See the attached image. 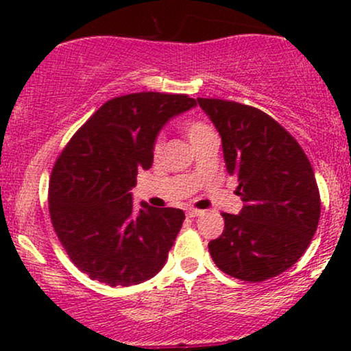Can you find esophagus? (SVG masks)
<instances>
[{
    "mask_svg": "<svg viewBox=\"0 0 351 351\" xmlns=\"http://www.w3.org/2000/svg\"><path fill=\"white\" fill-rule=\"evenodd\" d=\"M201 215H203V211H199V209L189 208L188 211H186V216H188V217H198V216H201Z\"/></svg>",
    "mask_w": 351,
    "mask_h": 351,
    "instance_id": "esophagus-1",
    "label": "esophagus"
}]
</instances>
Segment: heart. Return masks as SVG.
<instances>
[{
    "label": "heart",
    "instance_id": "heart-1",
    "mask_svg": "<svg viewBox=\"0 0 351 351\" xmlns=\"http://www.w3.org/2000/svg\"><path fill=\"white\" fill-rule=\"evenodd\" d=\"M184 134H186L189 143L193 145L199 142V140L204 138L206 135L213 134V130L206 123L201 122V120H188V122L184 123ZM160 150H162V138L156 140L155 143V153H160Z\"/></svg>",
    "mask_w": 351,
    "mask_h": 351
}]
</instances>
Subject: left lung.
<instances>
[{
  "label": "left lung",
  "mask_w": 351,
  "mask_h": 351,
  "mask_svg": "<svg viewBox=\"0 0 351 351\" xmlns=\"http://www.w3.org/2000/svg\"><path fill=\"white\" fill-rule=\"evenodd\" d=\"M223 143L244 206L223 213L224 231L208 244L228 276L263 282L287 271L308 247L320 217V195L307 155L272 117L219 99H198Z\"/></svg>",
  "instance_id": "1"
}]
</instances>
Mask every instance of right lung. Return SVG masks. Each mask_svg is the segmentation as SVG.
Here are the masks:
<instances>
[{
    "instance_id": "1",
    "label": "right lung",
    "mask_w": 351,
    "mask_h": 351,
    "mask_svg": "<svg viewBox=\"0 0 351 351\" xmlns=\"http://www.w3.org/2000/svg\"><path fill=\"white\" fill-rule=\"evenodd\" d=\"M196 107L188 95L140 92L108 100L72 136L49 181L52 226L90 279L128 287L163 269L184 213L135 208L130 189L148 170L162 128Z\"/></svg>"
}]
</instances>
